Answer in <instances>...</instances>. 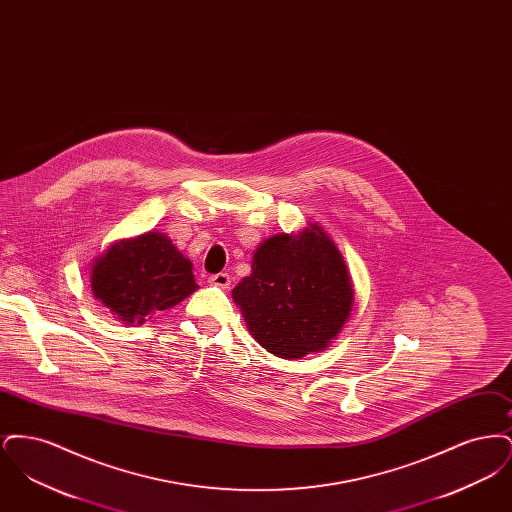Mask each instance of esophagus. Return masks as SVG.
<instances>
[{
	"label": "esophagus",
	"mask_w": 512,
	"mask_h": 512,
	"mask_svg": "<svg viewBox=\"0 0 512 512\" xmlns=\"http://www.w3.org/2000/svg\"><path fill=\"white\" fill-rule=\"evenodd\" d=\"M230 282H232V278H230L228 272H217V274H211V276H209V284L219 286V288H228Z\"/></svg>",
	"instance_id": "1"
}]
</instances>
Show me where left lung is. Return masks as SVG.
<instances>
[{
  "mask_svg": "<svg viewBox=\"0 0 512 512\" xmlns=\"http://www.w3.org/2000/svg\"><path fill=\"white\" fill-rule=\"evenodd\" d=\"M251 336L268 353L301 359L324 349L351 313L353 286L341 253L317 224L259 245L234 290Z\"/></svg>",
  "mask_w": 512,
  "mask_h": 512,
  "instance_id": "left-lung-1",
  "label": "left lung"
}]
</instances>
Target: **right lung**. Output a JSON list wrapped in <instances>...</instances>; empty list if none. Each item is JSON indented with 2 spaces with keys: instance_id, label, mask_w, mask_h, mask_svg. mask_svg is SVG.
I'll list each match as a JSON object with an SVG mask.
<instances>
[{
  "instance_id": "add662e5",
  "label": "right lung",
  "mask_w": 512,
  "mask_h": 512,
  "mask_svg": "<svg viewBox=\"0 0 512 512\" xmlns=\"http://www.w3.org/2000/svg\"><path fill=\"white\" fill-rule=\"evenodd\" d=\"M195 290L190 259L159 232L113 245L92 270V292L124 324H144Z\"/></svg>"
}]
</instances>
